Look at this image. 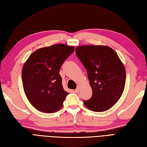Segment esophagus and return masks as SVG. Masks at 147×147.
Wrapping results in <instances>:
<instances>
[{
  "label": "esophagus",
  "mask_w": 147,
  "mask_h": 147,
  "mask_svg": "<svg viewBox=\"0 0 147 147\" xmlns=\"http://www.w3.org/2000/svg\"><path fill=\"white\" fill-rule=\"evenodd\" d=\"M76 91L77 92H79L80 91V86H77V88L76 89Z\"/></svg>",
  "instance_id": "obj_1"
}]
</instances>
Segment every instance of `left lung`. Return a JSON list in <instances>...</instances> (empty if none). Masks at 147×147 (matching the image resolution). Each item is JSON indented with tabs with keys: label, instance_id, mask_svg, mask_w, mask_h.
Wrapping results in <instances>:
<instances>
[{
	"label": "left lung",
	"instance_id": "1",
	"mask_svg": "<svg viewBox=\"0 0 147 147\" xmlns=\"http://www.w3.org/2000/svg\"><path fill=\"white\" fill-rule=\"evenodd\" d=\"M76 55L88 73L92 94L83 100L93 112H104L117 102L124 91L125 70L119 56L110 47L82 46L76 49Z\"/></svg>",
	"mask_w": 147,
	"mask_h": 147
}]
</instances>
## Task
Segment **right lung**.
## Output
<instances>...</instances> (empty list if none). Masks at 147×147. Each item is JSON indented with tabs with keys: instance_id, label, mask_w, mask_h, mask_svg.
Masks as SVG:
<instances>
[{
	"instance_id": "add662e5",
	"label": "right lung",
	"mask_w": 147,
	"mask_h": 147,
	"mask_svg": "<svg viewBox=\"0 0 147 147\" xmlns=\"http://www.w3.org/2000/svg\"><path fill=\"white\" fill-rule=\"evenodd\" d=\"M75 50L65 44L38 49L29 56L22 69L24 91L33 106L44 113L61 109L68 92L62 86L59 70Z\"/></svg>"
}]
</instances>
